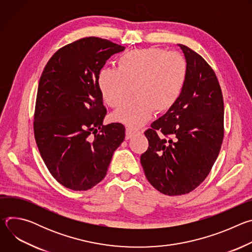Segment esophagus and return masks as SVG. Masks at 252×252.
<instances>
[{"label": "esophagus", "instance_id": "34e87169", "mask_svg": "<svg viewBox=\"0 0 252 252\" xmlns=\"http://www.w3.org/2000/svg\"><path fill=\"white\" fill-rule=\"evenodd\" d=\"M138 131L132 127H126V139L131 138L134 134H136Z\"/></svg>", "mask_w": 252, "mask_h": 252}]
</instances>
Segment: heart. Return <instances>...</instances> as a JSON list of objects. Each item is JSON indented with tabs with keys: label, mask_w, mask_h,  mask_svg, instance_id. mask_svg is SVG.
<instances>
[{
	"label": "heart",
	"mask_w": 252,
	"mask_h": 252,
	"mask_svg": "<svg viewBox=\"0 0 252 252\" xmlns=\"http://www.w3.org/2000/svg\"><path fill=\"white\" fill-rule=\"evenodd\" d=\"M188 74V62L182 54L152 47L124 54L118 68H101L97 86L112 107L120 106L133 88L135 97L123 104L114 119L134 127L145 124L155 111L162 114L171 109L184 91Z\"/></svg>",
	"instance_id": "1"
}]
</instances>
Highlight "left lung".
Listing matches in <instances>:
<instances>
[{
    "label": "left lung",
    "instance_id": "1",
    "mask_svg": "<svg viewBox=\"0 0 252 252\" xmlns=\"http://www.w3.org/2000/svg\"><path fill=\"white\" fill-rule=\"evenodd\" d=\"M178 46L189 66L186 86L176 103L145 131L149 149L140 156L150 184L169 196L189 193L204 181L224 135L223 97L217 76L201 56Z\"/></svg>",
    "mask_w": 252,
    "mask_h": 252
}]
</instances>
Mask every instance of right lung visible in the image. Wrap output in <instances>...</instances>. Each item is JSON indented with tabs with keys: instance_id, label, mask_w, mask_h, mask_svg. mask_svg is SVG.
<instances>
[{
	"instance_id": "right-lung-1",
	"label": "right lung",
	"mask_w": 252,
	"mask_h": 252,
	"mask_svg": "<svg viewBox=\"0 0 252 252\" xmlns=\"http://www.w3.org/2000/svg\"><path fill=\"white\" fill-rule=\"evenodd\" d=\"M125 47L96 37L58 50L41 76L33 133L41 157L58 183L88 190L104 178L126 136L124 125L103 126L106 115L98 71Z\"/></svg>"
}]
</instances>
